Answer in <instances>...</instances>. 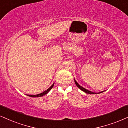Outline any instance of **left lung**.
Segmentation results:
<instances>
[{
    "instance_id": "left-lung-1",
    "label": "left lung",
    "mask_w": 128,
    "mask_h": 128,
    "mask_svg": "<svg viewBox=\"0 0 128 128\" xmlns=\"http://www.w3.org/2000/svg\"><path fill=\"white\" fill-rule=\"evenodd\" d=\"M74 81H75V84H76V86H78V87L80 88V90H82V91H84V92H86V94H100V93H102V92H104V91H101V92H92V91H89V90H86V88H84V87H82V86H80V84H79L76 81V80H75V79H74Z\"/></svg>"
}]
</instances>
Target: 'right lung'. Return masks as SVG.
<instances>
[{"instance_id":"obj_1","label":"right lung","mask_w":128,"mask_h":128,"mask_svg":"<svg viewBox=\"0 0 128 128\" xmlns=\"http://www.w3.org/2000/svg\"><path fill=\"white\" fill-rule=\"evenodd\" d=\"M54 86V83L52 85V86H50L49 88H48V89L47 90H46V91H44V92H42V93H40V94H37V95H26V96H29V97H42V96H44V95H46V94H47V93H48V92H49V91L51 90V89L52 88H53V86Z\"/></svg>"}]
</instances>
